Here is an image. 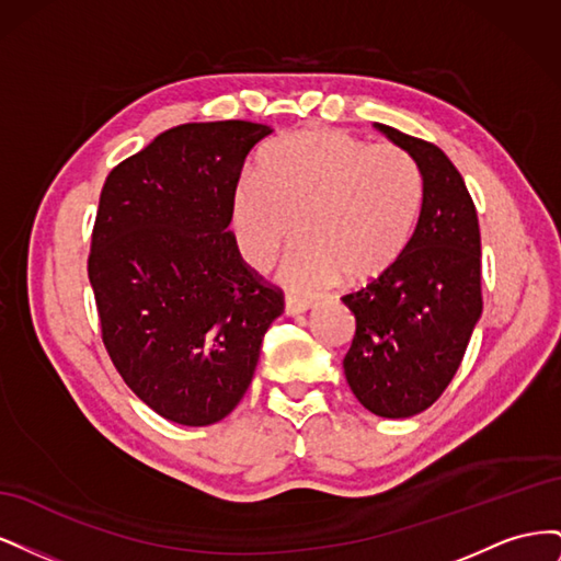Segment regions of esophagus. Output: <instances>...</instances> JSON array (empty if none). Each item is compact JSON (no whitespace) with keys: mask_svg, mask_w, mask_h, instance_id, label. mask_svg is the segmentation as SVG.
Masks as SVG:
<instances>
[{"mask_svg":"<svg viewBox=\"0 0 561 561\" xmlns=\"http://www.w3.org/2000/svg\"><path fill=\"white\" fill-rule=\"evenodd\" d=\"M309 309H313V301L285 297V316H299V313H307Z\"/></svg>","mask_w":561,"mask_h":561,"instance_id":"1","label":"esophagus"}]
</instances>
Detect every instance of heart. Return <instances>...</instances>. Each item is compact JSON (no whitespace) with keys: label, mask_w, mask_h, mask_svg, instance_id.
<instances>
[{"label":"heart","mask_w":561,"mask_h":561,"mask_svg":"<svg viewBox=\"0 0 561 561\" xmlns=\"http://www.w3.org/2000/svg\"><path fill=\"white\" fill-rule=\"evenodd\" d=\"M423 203L416 161L396 145L344 130L285 135L260 159V180L233 186L229 222L243 262L264 271L295 236L278 280L311 295L342 278L365 285L393 268L410 245Z\"/></svg>","instance_id":"b5f03b06"}]
</instances>
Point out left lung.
<instances>
[{
  "mask_svg": "<svg viewBox=\"0 0 561 561\" xmlns=\"http://www.w3.org/2000/svg\"><path fill=\"white\" fill-rule=\"evenodd\" d=\"M375 126L416 161L423 203L398 264L342 297L355 316L344 375L365 410L407 419L445 393L482 316L480 222L443 149Z\"/></svg>",
  "mask_w": 561,
  "mask_h": 561,
  "instance_id": "8db88e82",
  "label": "left lung"
}]
</instances>
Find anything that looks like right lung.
Masks as SVG:
<instances>
[{
  "instance_id": "1",
  "label": "right lung",
  "mask_w": 561,
  "mask_h": 561,
  "mask_svg": "<svg viewBox=\"0 0 561 561\" xmlns=\"http://www.w3.org/2000/svg\"><path fill=\"white\" fill-rule=\"evenodd\" d=\"M252 122L182 124L118 163L100 194L89 278L118 375L180 426L241 402L283 297L243 264L229 227Z\"/></svg>"
}]
</instances>
